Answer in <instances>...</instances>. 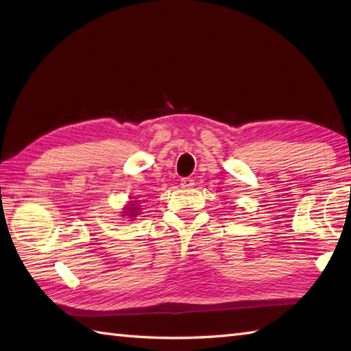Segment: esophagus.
<instances>
[{
  "label": "esophagus",
  "instance_id": "1",
  "mask_svg": "<svg viewBox=\"0 0 351 351\" xmlns=\"http://www.w3.org/2000/svg\"><path fill=\"white\" fill-rule=\"evenodd\" d=\"M193 185H195V180H193V178H182V180H181V187L184 190L191 189Z\"/></svg>",
  "mask_w": 351,
  "mask_h": 351
}]
</instances>
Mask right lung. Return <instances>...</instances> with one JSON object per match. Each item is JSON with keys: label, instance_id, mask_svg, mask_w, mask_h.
<instances>
[{"label": "right lung", "instance_id": "1", "mask_svg": "<svg viewBox=\"0 0 351 351\" xmlns=\"http://www.w3.org/2000/svg\"><path fill=\"white\" fill-rule=\"evenodd\" d=\"M140 202V200H132V204L130 205V206H126L125 208V214L123 215H130V217H136V215L138 214V210H140V208H138V204Z\"/></svg>", "mask_w": 351, "mask_h": 351}]
</instances>
